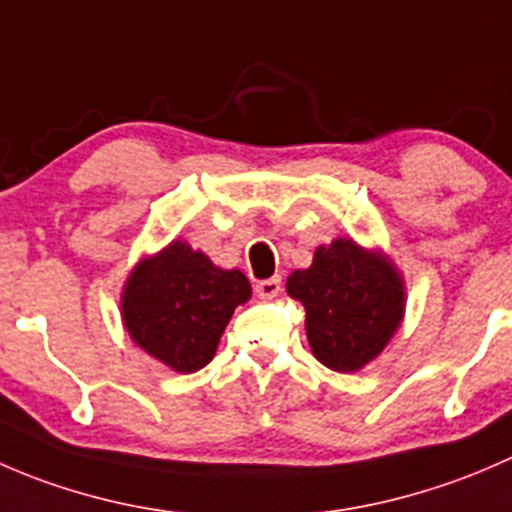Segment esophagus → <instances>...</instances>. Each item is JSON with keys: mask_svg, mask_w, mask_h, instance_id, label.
<instances>
[{"mask_svg": "<svg viewBox=\"0 0 512 512\" xmlns=\"http://www.w3.org/2000/svg\"><path fill=\"white\" fill-rule=\"evenodd\" d=\"M278 291H281V278H278V276L263 278V281L256 283V293L261 298H273Z\"/></svg>", "mask_w": 512, "mask_h": 512, "instance_id": "1", "label": "esophagus"}]
</instances>
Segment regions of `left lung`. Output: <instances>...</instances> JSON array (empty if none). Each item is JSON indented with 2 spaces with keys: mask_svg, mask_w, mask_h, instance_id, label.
Listing matches in <instances>:
<instances>
[{
  "mask_svg": "<svg viewBox=\"0 0 512 512\" xmlns=\"http://www.w3.org/2000/svg\"><path fill=\"white\" fill-rule=\"evenodd\" d=\"M286 288L306 308L313 356L341 373L358 371L386 348L406 306L391 263L351 239L316 249L313 266L293 271Z\"/></svg>",
  "mask_w": 512,
  "mask_h": 512,
  "instance_id": "8db88e82",
  "label": "left lung"
}]
</instances>
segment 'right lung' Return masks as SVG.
I'll return each instance as SVG.
<instances>
[{
    "label": "right lung",
    "instance_id": "right-lung-1",
    "mask_svg": "<svg viewBox=\"0 0 512 512\" xmlns=\"http://www.w3.org/2000/svg\"><path fill=\"white\" fill-rule=\"evenodd\" d=\"M251 283L241 271H224L209 256L174 241L139 263L124 288L129 336L179 373H194L214 358L219 338Z\"/></svg>",
    "mask_w": 512,
    "mask_h": 512
}]
</instances>
